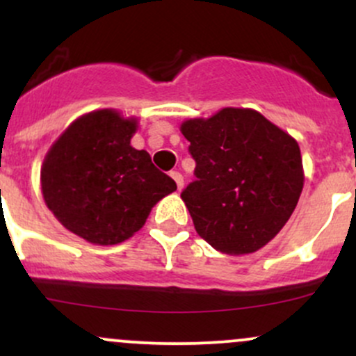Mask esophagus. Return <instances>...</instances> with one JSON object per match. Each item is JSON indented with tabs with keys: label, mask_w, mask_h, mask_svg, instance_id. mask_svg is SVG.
Returning a JSON list of instances; mask_svg holds the SVG:
<instances>
[{
	"label": "esophagus",
	"mask_w": 356,
	"mask_h": 356,
	"mask_svg": "<svg viewBox=\"0 0 356 356\" xmlns=\"http://www.w3.org/2000/svg\"><path fill=\"white\" fill-rule=\"evenodd\" d=\"M170 177L174 179L175 184H177V189L181 191L184 187V177L181 175V172H177V170H174V172H170Z\"/></svg>",
	"instance_id": "obj_1"
}]
</instances>
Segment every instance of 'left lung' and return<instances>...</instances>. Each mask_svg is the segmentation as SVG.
I'll return each mask as SVG.
<instances>
[{
    "label": "left lung",
    "instance_id": "1",
    "mask_svg": "<svg viewBox=\"0 0 356 356\" xmlns=\"http://www.w3.org/2000/svg\"><path fill=\"white\" fill-rule=\"evenodd\" d=\"M181 132L195 161V181L181 197L197 234L231 256L266 246L303 191L298 142L252 108L189 118Z\"/></svg>",
    "mask_w": 356,
    "mask_h": 356
}]
</instances>
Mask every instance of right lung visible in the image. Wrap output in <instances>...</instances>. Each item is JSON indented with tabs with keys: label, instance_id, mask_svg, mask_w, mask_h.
I'll return each instance as SVG.
<instances>
[{
	"label": "right lung",
	"instance_id": "1",
	"mask_svg": "<svg viewBox=\"0 0 356 356\" xmlns=\"http://www.w3.org/2000/svg\"><path fill=\"white\" fill-rule=\"evenodd\" d=\"M137 129L136 117L93 110L72 122L44 155V204L65 229L97 246L132 238L155 204L177 189L149 152L130 145Z\"/></svg>",
	"mask_w": 356,
	"mask_h": 356
}]
</instances>
